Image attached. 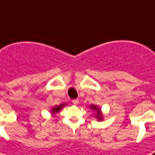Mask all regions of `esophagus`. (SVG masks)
I'll return each mask as SVG.
<instances>
[{"instance_id": "1", "label": "esophagus", "mask_w": 155, "mask_h": 155, "mask_svg": "<svg viewBox=\"0 0 155 155\" xmlns=\"http://www.w3.org/2000/svg\"><path fill=\"white\" fill-rule=\"evenodd\" d=\"M72 102H73V104H74V105H77V104H78L79 103V100H78V99H74V100H73Z\"/></svg>"}]
</instances>
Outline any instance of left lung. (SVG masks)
I'll return each instance as SVG.
<instances>
[{"label": "left lung", "mask_w": 155, "mask_h": 155, "mask_svg": "<svg viewBox=\"0 0 155 155\" xmlns=\"http://www.w3.org/2000/svg\"><path fill=\"white\" fill-rule=\"evenodd\" d=\"M89 108H91L92 110L93 111H95L96 112V115H95V117L97 118L98 121H101L103 120V113L101 112V109L98 107L97 105H94V104H91V105L89 106Z\"/></svg>", "instance_id": "left-lung-1"}]
</instances>
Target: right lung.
<instances>
[{
    "instance_id": "obj_1",
    "label": "right lung",
    "mask_w": 155,
    "mask_h": 155,
    "mask_svg": "<svg viewBox=\"0 0 155 155\" xmlns=\"http://www.w3.org/2000/svg\"><path fill=\"white\" fill-rule=\"evenodd\" d=\"M66 105V103H63L62 104H60V105H56L54 106V107H53L51 109V116H54V115L55 114V113H57V112H58L60 111V110L62 109L63 107H65V106Z\"/></svg>"
}]
</instances>
